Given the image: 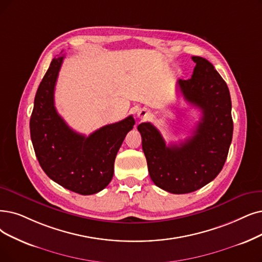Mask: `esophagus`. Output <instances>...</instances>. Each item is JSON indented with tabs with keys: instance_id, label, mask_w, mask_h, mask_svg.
<instances>
[{
	"instance_id": "esophagus-1",
	"label": "esophagus",
	"mask_w": 262,
	"mask_h": 262,
	"mask_svg": "<svg viewBox=\"0 0 262 262\" xmlns=\"http://www.w3.org/2000/svg\"><path fill=\"white\" fill-rule=\"evenodd\" d=\"M147 111H146L145 108H143V110H141L139 113H138V117L139 118H145L146 116H147Z\"/></svg>"
}]
</instances>
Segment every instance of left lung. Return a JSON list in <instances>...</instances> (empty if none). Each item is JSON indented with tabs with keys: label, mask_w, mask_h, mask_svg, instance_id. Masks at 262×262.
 Masks as SVG:
<instances>
[{
	"label": "left lung",
	"mask_w": 262,
	"mask_h": 262,
	"mask_svg": "<svg viewBox=\"0 0 262 262\" xmlns=\"http://www.w3.org/2000/svg\"><path fill=\"white\" fill-rule=\"evenodd\" d=\"M195 63L190 79L176 82L184 99L201 111L190 139L166 146L150 122L138 130L151 181L161 189L182 194L200 189L222 171L232 141L231 98L226 81L210 61L191 58Z\"/></svg>",
	"instance_id": "1"
}]
</instances>
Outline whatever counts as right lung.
Listing matches in <instances>:
<instances>
[{
    "instance_id": "obj_1",
    "label": "right lung",
    "mask_w": 262,
    "mask_h": 262,
    "mask_svg": "<svg viewBox=\"0 0 262 262\" xmlns=\"http://www.w3.org/2000/svg\"><path fill=\"white\" fill-rule=\"evenodd\" d=\"M64 56L52 59L41 79L30 119L31 140L41 169L57 184L88 195L113 179L114 162L134 118L104 125L89 137L72 130L55 107V86Z\"/></svg>"
}]
</instances>
